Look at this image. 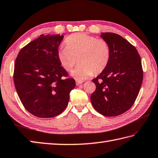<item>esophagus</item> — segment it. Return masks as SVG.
<instances>
[{
    "instance_id": "esophagus-1",
    "label": "esophagus",
    "mask_w": 158,
    "mask_h": 158,
    "mask_svg": "<svg viewBox=\"0 0 158 158\" xmlns=\"http://www.w3.org/2000/svg\"><path fill=\"white\" fill-rule=\"evenodd\" d=\"M82 83H83L82 81H80V80H76V84H77V85L81 84Z\"/></svg>"
}]
</instances>
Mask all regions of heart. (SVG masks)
<instances>
[{"label": "heart", "mask_w": 158, "mask_h": 158, "mask_svg": "<svg viewBox=\"0 0 158 158\" xmlns=\"http://www.w3.org/2000/svg\"><path fill=\"white\" fill-rule=\"evenodd\" d=\"M64 44L66 47H61L57 51L58 60L65 70L70 71L78 59L79 64L72 72V75L77 80L87 79L93 73H101L110 62V47L103 39L78 33L68 36Z\"/></svg>", "instance_id": "heart-1"}]
</instances>
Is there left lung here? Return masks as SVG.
I'll return each instance as SVG.
<instances>
[{
    "label": "left lung",
    "instance_id": "8db88e82",
    "mask_svg": "<svg viewBox=\"0 0 158 158\" xmlns=\"http://www.w3.org/2000/svg\"><path fill=\"white\" fill-rule=\"evenodd\" d=\"M111 51L110 62L92 79L95 91L92 106L106 116H116L129 110L136 99L143 79L141 59L135 46L118 34L102 33Z\"/></svg>",
    "mask_w": 158,
    "mask_h": 158
}]
</instances>
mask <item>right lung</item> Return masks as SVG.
Returning <instances> with one entry per match:
<instances>
[{
	"mask_svg": "<svg viewBox=\"0 0 158 158\" xmlns=\"http://www.w3.org/2000/svg\"><path fill=\"white\" fill-rule=\"evenodd\" d=\"M63 38L41 35L22 48L15 59L14 81L18 95L28 112L39 118H52L62 112L76 85L57 58Z\"/></svg>",
	"mask_w": 158,
	"mask_h": 158,
	"instance_id": "obj_1",
	"label": "right lung"
}]
</instances>
